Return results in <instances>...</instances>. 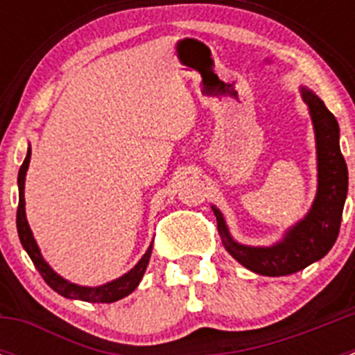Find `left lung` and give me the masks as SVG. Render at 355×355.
Returning a JSON list of instances; mask_svg holds the SVG:
<instances>
[{
	"instance_id": "8db88e82",
	"label": "left lung",
	"mask_w": 355,
	"mask_h": 355,
	"mask_svg": "<svg viewBox=\"0 0 355 355\" xmlns=\"http://www.w3.org/2000/svg\"><path fill=\"white\" fill-rule=\"evenodd\" d=\"M302 97L311 112L318 155V193L311 211L288 231L274 247L240 245L229 236L222 213L213 208L224 247L236 261L261 275L295 274L318 261L332 249L340 234L341 215L349 190V171L340 149V126L324 101L311 90L302 89Z\"/></svg>"
}]
</instances>
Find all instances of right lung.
I'll use <instances>...</instances> for the list:
<instances>
[{"instance_id":"right-lung-1","label":"right lung","mask_w":355,"mask_h":355,"mask_svg":"<svg viewBox=\"0 0 355 355\" xmlns=\"http://www.w3.org/2000/svg\"><path fill=\"white\" fill-rule=\"evenodd\" d=\"M30 156L31 149H28V155L24 158L23 165L19 168L17 175V184H19V206H17V233L19 240L23 243L24 250L28 252V256L31 258L33 265L37 266L39 274L42 275V279L56 293H60L62 297H67V299H78L85 300V302H101V304H110L115 302L119 299H124L126 295H130L135 288L139 286V283L142 281V275L147 268V263H149L150 252H153V243L149 245L147 252L144 254V258L137 263L133 270L128 272L126 275H122L121 279H115L112 283L103 284V286L97 288H85L78 286V284H72L65 279H62L60 275H56L55 272L49 268V265L42 259L40 256V250L37 247L35 240H33V234L30 231V225L26 220V213H24V175H26L28 165H30Z\"/></svg>"}]
</instances>
